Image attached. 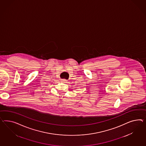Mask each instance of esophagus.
Masks as SVG:
<instances>
[{
	"mask_svg": "<svg viewBox=\"0 0 146 146\" xmlns=\"http://www.w3.org/2000/svg\"><path fill=\"white\" fill-rule=\"evenodd\" d=\"M62 81L63 82H64V83H66V82L67 81V80H66V79H62Z\"/></svg>",
	"mask_w": 146,
	"mask_h": 146,
	"instance_id": "1",
	"label": "esophagus"
}]
</instances>
